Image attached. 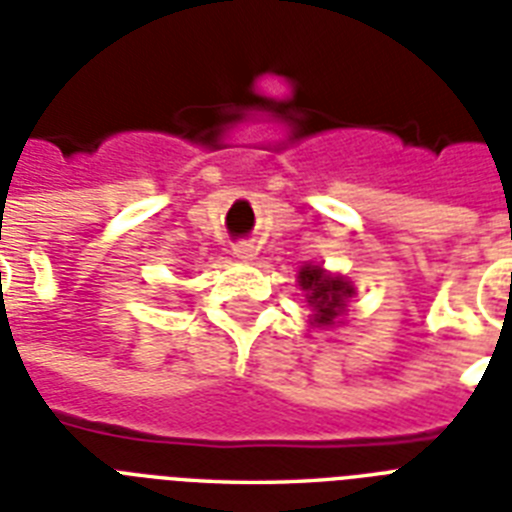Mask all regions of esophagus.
<instances>
[{"instance_id":"34e87169","label":"esophagus","mask_w":512,"mask_h":512,"mask_svg":"<svg viewBox=\"0 0 512 512\" xmlns=\"http://www.w3.org/2000/svg\"><path fill=\"white\" fill-rule=\"evenodd\" d=\"M233 255L239 257V260H255L257 249L249 241H239V244H233Z\"/></svg>"}]
</instances>
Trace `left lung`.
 Here are the masks:
<instances>
[{
	"label": "left lung",
	"instance_id": "left-lung-1",
	"mask_svg": "<svg viewBox=\"0 0 512 512\" xmlns=\"http://www.w3.org/2000/svg\"><path fill=\"white\" fill-rule=\"evenodd\" d=\"M297 284L305 292V300L313 308V327H332L340 324V316L345 313V305L356 289L348 279L327 273L321 265H303L297 273Z\"/></svg>",
	"mask_w": 512,
	"mask_h": 512
}]
</instances>
